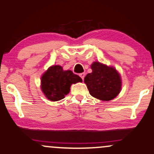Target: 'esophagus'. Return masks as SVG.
<instances>
[{"mask_svg":"<svg viewBox=\"0 0 154 154\" xmlns=\"http://www.w3.org/2000/svg\"><path fill=\"white\" fill-rule=\"evenodd\" d=\"M79 77H81L82 80H84V79H85V73H80V74H79Z\"/></svg>","mask_w":154,"mask_h":154,"instance_id":"obj_1","label":"esophagus"}]
</instances>
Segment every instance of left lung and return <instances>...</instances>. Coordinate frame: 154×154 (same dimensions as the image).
Returning a JSON list of instances; mask_svg holds the SVG:
<instances>
[{"label": "left lung", "instance_id": "obj_1", "mask_svg": "<svg viewBox=\"0 0 154 154\" xmlns=\"http://www.w3.org/2000/svg\"><path fill=\"white\" fill-rule=\"evenodd\" d=\"M92 72L87 74L85 82L89 94L102 101H110L116 97L121 89V80L116 69L98 62L91 65Z\"/></svg>", "mask_w": 154, "mask_h": 154}]
</instances>
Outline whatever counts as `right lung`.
<instances>
[{
    "instance_id": "1",
    "label": "right lung",
    "mask_w": 154,
    "mask_h": 154,
    "mask_svg": "<svg viewBox=\"0 0 154 154\" xmlns=\"http://www.w3.org/2000/svg\"><path fill=\"white\" fill-rule=\"evenodd\" d=\"M82 81L80 77L71 70L64 71L61 66L53 65L42 76V90L48 99L57 101L69 93L72 84Z\"/></svg>"
}]
</instances>
